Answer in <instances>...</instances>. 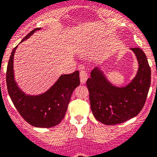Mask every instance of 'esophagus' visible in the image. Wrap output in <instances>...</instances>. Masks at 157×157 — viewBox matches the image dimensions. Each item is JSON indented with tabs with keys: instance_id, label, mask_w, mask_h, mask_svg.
<instances>
[{
	"instance_id": "1",
	"label": "esophagus",
	"mask_w": 157,
	"mask_h": 157,
	"mask_svg": "<svg viewBox=\"0 0 157 157\" xmlns=\"http://www.w3.org/2000/svg\"><path fill=\"white\" fill-rule=\"evenodd\" d=\"M88 79V73H87L86 71L81 70L80 73V83L82 84H85L86 83V80Z\"/></svg>"
}]
</instances>
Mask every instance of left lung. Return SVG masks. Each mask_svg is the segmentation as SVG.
I'll return each instance as SVG.
<instances>
[{"mask_svg":"<svg viewBox=\"0 0 157 157\" xmlns=\"http://www.w3.org/2000/svg\"><path fill=\"white\" fill-rule=\"evenodd\" d=\"M138 62L135 77L127 85H113L102 69L95 67L87 80L91 109L105 125H116L137 116L144 107L151 83V69L141 49L130 48Z\"/></svg>","mask_w":157,"mask_h":157,"instance_id":"obj_1","label":"left lung"}]
</instances>
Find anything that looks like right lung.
Masks as SVG:
<instances>
[{
  "instance_id": "1",
  "label": "right lung",
  "mask_w": 157,
  "mask_h": 157,
  "mask_svg": "<svg viewBox=\"0 0 157 157\" xmlns=\"http://www.w3.org/2000/svg\"><path fill=\"white\" fill-rule=\"evenodd\" d=\"M40 29L36 28L31 31L20 43ZM17 46L12 51L7 66L6 83L9 96L16 110L30 125L40 128L57 126L65 117L71 95L80 84L79 71L71 74L61 75L52 86L43 93L27 95L19 88L14 77L13 60Z\"/></svg>"
}]
</instances>
